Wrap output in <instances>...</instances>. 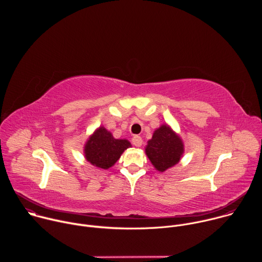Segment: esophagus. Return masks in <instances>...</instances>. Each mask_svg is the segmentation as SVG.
<instances>
[{
	"mask_svg": "<svg viewBox=\"0 0 262 262\" xmlns=\"http://www.w3.org/2000/svg\"><path fill=\"white\" fill-rule=\"evenodd\" d=\"M132 143L136 146V147H141L143 144V139L140 136H134L132 139Z\"/></svg>",
	"mask_w": 262,
	"mask_h": 262,
	"instance_id": "34e87169",
	"label": "esophagus"
}]
</instances>
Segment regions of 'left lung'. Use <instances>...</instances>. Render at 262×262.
Instances as JSON below:
<instances>
[{
  "mask_svg": "<svg viewBox=\"0 0 262 262\" xmlns=\"http://www.w3.org/2000/svg\"><path fill=\"white\" fill-rule=\"evenodd\" d=\"M183 151L182 140L167 124L155 130L145 148L146 156L160 172L175 166L180 161Z\"/></svg>",
  "mask_w": 262,
  "mask_h": 262,
  "instance_id": "obj_1",
  "label": "left lung"
}]
</instances>
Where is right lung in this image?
<instances>
[{
	"label": "right lung",
	"instance_id": "1",
	"mask_svg": "<svg viewBox=\"0 0 262 262\" xmlns=\"http://www.w3.org/2000/svg\"><path fill=\"white\" fill-rule=\"evenodd\" d=\"M130 143L127 140L115 139L103 126L98 127L87 140L84 154L86 160L100 169H108L120 159Z\"/></svg>",
	"mask_w": 262,
	"mask_h": 262
}]
</instances>
